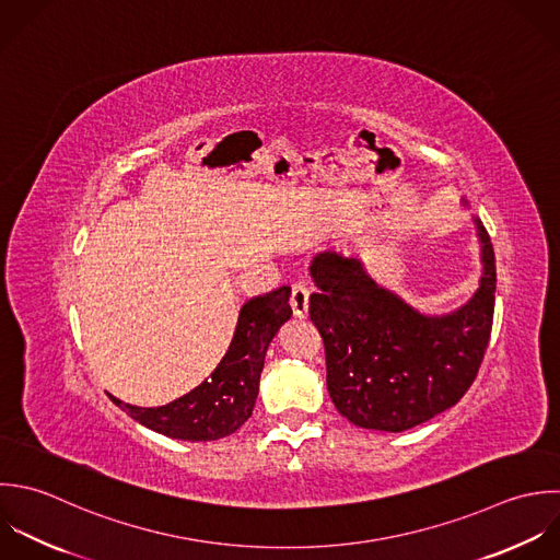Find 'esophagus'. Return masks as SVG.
I'll use <instances>...</instances> for the list:
<instances>
[{
    "mask_svg": "<svg viewBox=\"0 0 560 560\" xmlns=\"http://www.w3.org/2000/svg\"><path fill=\"white\" fill-rule=\"evenodd\" d=\"M290 305L296 318H305L307 316V307H310V290L301 283L292 285V296H290Z\"/></svg>",
    "mask_w": 560,
    "mask_h": 560,
    "instance_id": "34e87169",
    "label": "esophagus"
}]
</instances>
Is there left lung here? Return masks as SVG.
<instances>
[{
  "mask_svg": "<svg viewBox=\"0 0 560 560\" xmlns=\"http://www.w3.org/2000/svg\"><path fill=\"white\" fill-rule=\"evenodd\" d=\"M482 279L474 299L425 316L380 288L360 259L325 250L310 272V318L325 342L327 390L358 428L406 432L456 406L485 360L495 310V253L482 222Z\"/></svg>",
  "mask_w": 560,
  "mask_h": 560,
  "instance_id": "left-lung-1",
  "label": "left lung"
}]
</instances>
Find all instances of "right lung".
Instances as JSON below:
<instances>
[{
  "mask_svg": "<svg viewBox=\"0 0 560 560\" xmlns=\"http://www.w3.org/2000/svg\"><path fill=\"white\" fill-rule=\"evenodd\" d=\"M292 316L290 288L255 296L240 310L229 351L209 380L161 408H139L110 397L141 425L178 441L207 443L237 432L253 415L266 351Z\"/></svg>",
  "mask_w": 560,
  "mask_h": 560,
  "instance_id": "right-lung-1",
  "label": "right lung"
}]
</instances>
